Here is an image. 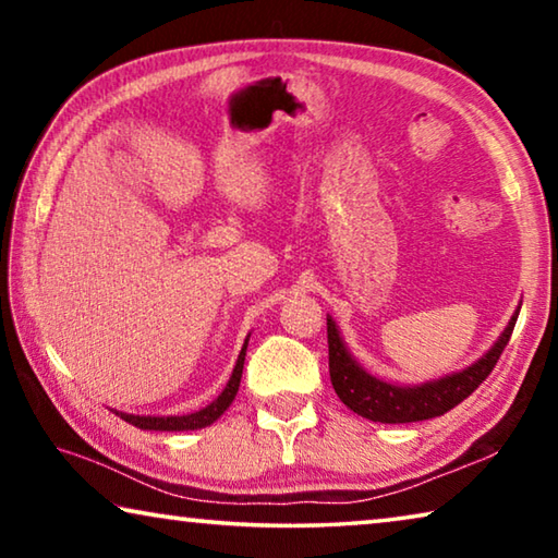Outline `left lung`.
<instances>
[{
	"label": "left lung",
	"mask_w": 558,
	"mask_h": 558,
	"mask_svg": "<svg viewBox=\"0 0 558 558\" xmlns=\"http://www.w3.org/2000/svg\"><path fill=\"white\" fill-rule=\"evenodd\" d=\"M517 315L519 313H514V317L509 319L502 337L497 339V344L489 349L480 362L458 374L446 376V379L428 381L421 386H396L366 374L362 366L354 362L352 354L347 352L332 319H327L329 379H332L335 391L347 409H352L354 413L364 415V418L369 421L413 423L436 418V415L456 409L460 401H465L468 396L487 379L489 372L495 369L497 359L502 356L509 337H512Z\"/></svg>",
	"instance_id": "obj_1"
}]
</instances>
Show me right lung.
<instances>
[{
    "label": "right lung",
    "instance_id": "right-lung-1",
    "mask_svg": "<svg viewBox=\"0 0 558 558\" xmlns=\"http://www.w3.org/2000/svg\"><path fill=\"white\" fill-rule=\"evenodd\" d=\"M245 344H248V339H245ZM245 344L241 349L239 362H235V369L231 374L229 384H226V389L219 393V399H214L209 405H206V409L189 413V415H167V418H159V415H130V413H118V415L122 421H128L135 428H143V430H194V428L211 426V423L219 418L226 409H229L231 401L235 399V391H239L241 374H243V359H245Z\"/></svg>",
    "mask_w": 558,
    "mask_h": 558
}]
</instances>
